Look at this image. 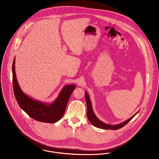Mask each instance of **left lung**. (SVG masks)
I'll list each match as a JSON object with an SVG mask.
<instances>
[{
  "instance_id": "obj_1",
  "label": "left lung",
  "mask_w": 159,
  "mask_h": 159,
  "mask_svg": "<svg viewBox=\"0 0 159 159\" xmlns=\"http://www.w3.org/2000/svg\"><path fill=\"white\" fill-rule=\"evenodd\" d=\"M85 97H86V104H87V116L90 121L91 124L99 129H107V130H117L119 129L122 127H123L124 125H125L136 114L138 113L139 111L135 114L134 116H132L131 117L126 120L125 121H124L122 123H120L119 124L116 125H111L108 124H105L103 122L99 120L97 116H95V113H93V109H92V106L91 104V100L89 97V95L88 92L86 91L85 92Z\"/></svg>"
}]
</instances>
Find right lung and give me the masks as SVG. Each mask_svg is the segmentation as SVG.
I'll return each mask as SVG.
<instances>
[{
	"label": "right lung",
	"instance_id": "obj_1",
	"mask_svg": "<svg viewBox=\"0 0 159 159\" xmlns=\"http://www.w3.org/2000/svg\"><path fill=\"white\" fill-rule=\"evenodd\" d=\"M12 73L15 96L19 106L32 119L42 122L54 123L62 118L69 98L75 89V84L65 86L52 103H43L30 98L21 90L15 73V58L13 62Z\"/></svg>",
	"mask_w": 159,
	"mask_h": 159
}]
</instances>
